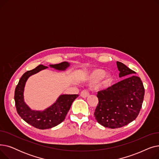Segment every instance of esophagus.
Instances as JSON below:
<instances>
[{"label":"esophagus","instance_id":"1","mask_svg":"<svg viewBox=\"0 0 159 159\" xmlns=\"http://www.w3.org/2000/svg\"><path fill=\"white\" fill-rule=\"evenodd\" d=\"M89 95V92H88V91H86V90L82 91V92L80 93V96H81L82 97H83V98H86V97H88Z\"/></svg>","mask_w":159,"mask_h":159}]
</instances>
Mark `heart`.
I'll return each instance as SVG.
<instances>
[{
  "mask_svg": "<svg viewBox=\"0 0 159 159\" xmlns=\"http://www.w3.org/2000/svg\"><path fill=\"white\" fill-rule=\"evenodd\" d=\"M102 78L104 79V82L105 84H108V83L111 82L113 80V75L111 72H107L106 73L104 70L98 69L89 75L88 80L91 82H96Z\"/></svg>",
  "mask_w": 159,
  "mask_h": 159,
  "instance_id": "heart-1",
  "label": "heart"
}]
</instances>
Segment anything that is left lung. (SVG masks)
I'll list each match as a JSON object with an SVG mask.
<instances>
[{
    "mask_svg": "<svg viewBox=\"0 0 159 159\" xmlns=\"http://www.w3.org/2000/svg\"><path fill=\"white\" fill-rule=\"evenodd\" d=\"M116 66L120 78L131 76L98 91V104L94 113L100 124L112 129L126 126L137 118L144 96L141 79L131 75L135 72L120 62H116Z\"/></svg>",
    "mask_w": 159,
    "mask_h": 159,
    "instance_id": "obj_1",
    "label": "left lung"
}]
</instances>
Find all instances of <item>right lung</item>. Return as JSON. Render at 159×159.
<instances>
[{
  "instance_id": "obj_1",
  "label": "right lung",
  "mask_w": 159,
  "mask_h": 159,
  "mask_svg": "<svg viewBox=\"0 0 159 159\" xmlns=\"http://www.w3.org/2000/svg\"><path fill=\"white\" fill-rule=\"evenodd\" d=\"M70 63L63 62L58 64H50V68L58 71H65ZM48 68L47 66L39 65L36 68L24 73L20 78L15 91V102L18 114L20 117L33 127L40 129L53 128L61 124L66 118L71 106L79 95H61L57 101L44 110H32L24 101V91L26 81L31 75Z\"/></svg>"
}]
</instances>
